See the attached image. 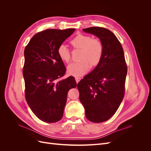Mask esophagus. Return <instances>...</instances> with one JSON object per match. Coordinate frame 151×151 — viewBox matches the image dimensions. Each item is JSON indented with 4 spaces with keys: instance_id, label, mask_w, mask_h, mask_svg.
Instances as JSON below:
<instances>
[{
    "instance_id": "1",
    "label": "esophagus",
    "mask_w": 151,
    "mask_h": 151,
    "mask_svg": "<svg viewBox=\"0 0 151 151\" xmlns=\"http://www.w3.org/2000/svg\"><path fill=\"white\" fill-rule=\"evenodd\" d=\"M75 79H76V83H78L80 81V80L81 79V77H76Z\"/></svg>"
}]
</instances>
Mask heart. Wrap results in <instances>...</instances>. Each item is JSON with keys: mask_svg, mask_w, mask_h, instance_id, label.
<instances>
[{"mask_svg": "<svg viewBox=\"0 0 151 151\" xmlns=\"http://www.w3.org/2000/svg\"><path fill=\"white\" fill-rule=\"evenodd\" d=\"M74 48L81 49L80 62L72 63L67 67V73L74 77H80L86 74L91 65H97L101 61L103 54V46L100 40L92 38L88 35H78L70 41ZM58 55L60 60L68 63L70 60V52L65 45L62 44L58 48Z\"/></svg>", "mask_w": 151, "mask_h": 151, "instance_id": "obj_1", "label": "heart"}]
</instances>
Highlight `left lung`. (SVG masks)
Masks as SVG:
<instances>
[{
	"mask_svg": "<svg viewBox=\"0 0 151 151\" xmlns=\"http://www.w3.org/2000/svg\"><path fill=\"white\" fill-rule=\"evenodd\" d=\"M83 31L100 39L103 54L96 67L77 84L79 99L87 119L101 123L116 113L124 97L127 66L122 45L111 31L101 27Z\"/></svg>",
	"mask_w": 151,
	"mask_h": 151,
	"instance_id": "left-lung-1",
	"label": "left lung"
}]
</instances>
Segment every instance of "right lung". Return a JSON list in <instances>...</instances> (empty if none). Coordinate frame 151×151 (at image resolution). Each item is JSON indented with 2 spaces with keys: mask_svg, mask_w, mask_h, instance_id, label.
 <instances>
[{
  "mask_svg": "<svg viewBox=\"0 0 151 151\" xmlns=\"http://www.w3.org/2000/svg\"><path fill=\"white\" fill-rule=\"evenodd\" d=\"M74 31L49 29L40 31L24 49L22 74L26 100L35 115L45 122L55 123L62 119L68 91L77 86L72 76L60 80L66 68L57 53L58 47Z\"/></svg>",
  "mask_w": 151,
  "mask_h": 151,
  "instance_id": "right-lung-1",
  "label": "right lung"
}]
</instances>
